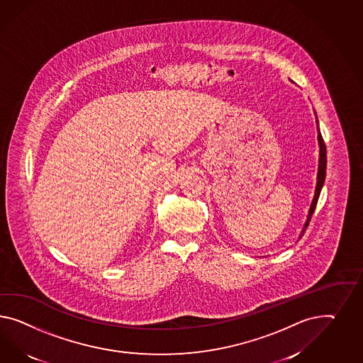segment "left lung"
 Listing matches in <instances>:
<instances>
[{
	"label": "left lung",
	"instance_id": "left-lung-1",
	"mask_svg": "<svg viewBox=\"0 0 363 363\" xmlns=\"http://www.w3.org/2000/svg\"><path fill=\"white\" fill-rule=\"evenodd\" d=\"M314 113H315V112H314ZM315 118H317V116H315ZM315 123H317V125H318V120H315ZM317 130H318V136H317V140H318V147H320L318 172H317V184H315V190H314L313 201H312L311 207H309L308 216H306V220H305L304 227H303V230H301V234H300V236H298V239H300L301 236L304 235L305 228L308 227L309 222H311V218H312V216H313L314 208H315V205H317L318 196H320L321 189H323V182H325V176H326V147H325V143H323V136H321V133H320V127H317Z\"/></svg>",
	"mask_w": 363,
	"mask_h": 363
}]
</instances>
